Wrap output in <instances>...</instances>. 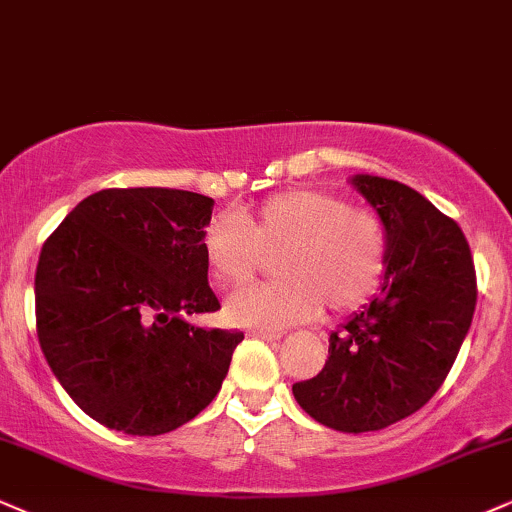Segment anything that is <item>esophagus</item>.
Returning a JSON list of instances; mask_svg holds the SVG:
<instances>
[{
    "mask_svg": "<svg viewBox=\"0 0 512 512\" xmlns=\"http://www.w3.org/2000/svg\"><path fill=\"white\" fill-rule=\"evenodd\" d=\"M251 337L266 339V342H275V339L282 337V332H268V330H251Z\"/></svg>",
    "mask_w": 512,
    "mask_h": 512,
    "instance_id": "1",
    "label": "esophagus"
}]
</instances>
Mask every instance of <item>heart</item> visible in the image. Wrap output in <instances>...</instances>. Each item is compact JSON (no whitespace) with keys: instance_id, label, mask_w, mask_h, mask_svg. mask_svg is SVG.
<instances>
[{"instance_id":"obj_1","label":"heart","mask_w":512,"mask_h":512,"mask_svg":"<svg viewBox=\"0 0 512 512\" xmlns=\"http://www.w3.org/2000/svg\"><path fill=\"white\" fill-rule=\"evenodd\" d=\"M204 263L218 287L244 285L273 258L280 280L239 289L227 299L232 325L277 332L306 323L323 306L353 311L380 285L387 230L365 206L327 189H289L254 211L218 218L204 232Z\"/></svg>"}]
</instances>
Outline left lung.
Here are the masks:
<instances>
[{
  "instance_id": "1",
  "label": "left lung",
  "mask_w": 512,
  "mask_h": 512,
  "mask_svg": "<svg viewBox=\"0 0 512 512\" xmlns=\"http://www.w3.org/2000/svg\"><path fill=\"white\" fill-rule=\"evenodd\" d=\"M387 230L380 296L330 334V358L292 391L320 425L361 434L420 410L444 384L477 304L468 239L420 192L353 175Z\"/></svg>"
}]
</instances>
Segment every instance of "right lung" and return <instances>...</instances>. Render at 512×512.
I'll return each instance as SVG.
<instances>
[{"label": "right lung", "mask_w": 512, "mask_h": 512, "mask_svg": "<svg viewBox=\"0 0 512 512\" xmlns=\"http://www.w3.org/2000/svg\"><path fill=\"white\" fill-rule=\"evenodd\" d=\"M211 211V197L185 189H102L42 246V353L68 396L109 430L173 432L220 391L244 334L187 323L220 308L201 249Z\"/></svg>", "instance_id": "1"}]
</instances>
